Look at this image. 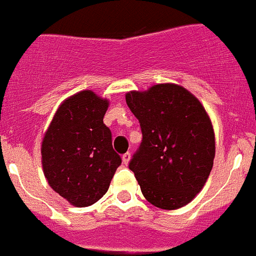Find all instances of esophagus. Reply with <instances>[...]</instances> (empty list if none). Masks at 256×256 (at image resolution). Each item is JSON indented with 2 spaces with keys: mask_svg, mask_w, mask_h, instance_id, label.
I'll use <instances>...</instances> for the list:
<instances>
[{
  "mask_svg": "<svg viewBox=\"0 0 256 256\" xmlns=\"http://www.w3.org/2000/svg\"><path fill=\"white\" fill-rule=\"evenodd\" d=\"M130 160H131V154L130 153L124 154V156H122V163H124V164L128 166V162H130Z\"/></svg>",
  "mask_w": 256,
  "mask_h": 256,
  "instance_id": "34e87169",
  "label": "esophagus"
}]
</instances>
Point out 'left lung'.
Returning <instances> with one entry per match:
<instances>
[{
  "label": "left lung",
  "mask_w": 256,
  "mask_h": 256,
  "mask_svg": "<svg viewBox=\"0 0 256 256\" xmlns=\"http://www.w3.org/2000/svg\"><path fill=\"white\" fill-rule=\"evenodd\" d=\"M125 98L142 126V142L128 167L142 195L166 210L188 206L206 185L216 156L206 108L188 89L172 82L128 92Z\"/></svg>",
  "instance_id": "8db88e82"
}]
</instances>
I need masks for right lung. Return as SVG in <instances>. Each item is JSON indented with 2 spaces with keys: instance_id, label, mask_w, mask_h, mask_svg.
<instances>
[{
  "instance_id": "add662e5",
  "label": "right lung",
  "mask_w": 256,
  "mask_h": 256,
  "mask_svg": "<svg viewBox=\"0 0 256 256\" xmlns=\"http://www.w3.org/2000/svg\"><path fill=\"white\" fill-rule=\"evenodd\" d=\"M110 106L93 90L66 98L42 140V167L48 185L78 208L93 206L107 192L121 158L103 124Z\"/></svg>"
}]
</instances>
